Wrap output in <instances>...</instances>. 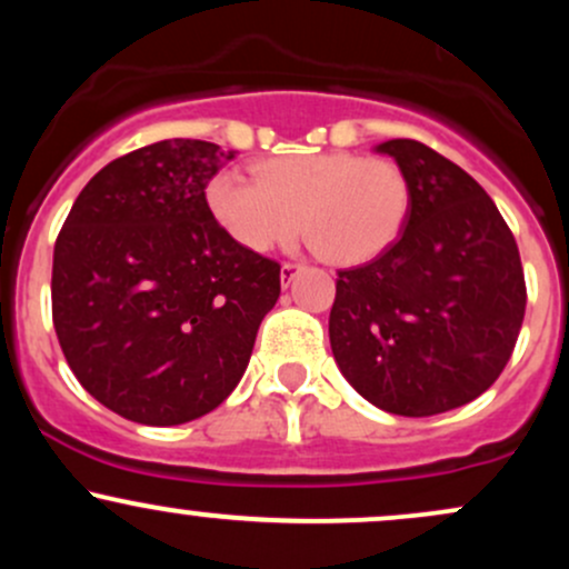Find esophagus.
Instances as JSON below:
<instances>
[{
	"mask_svg": "<svg viewBox=\"0 0 569 569\" xmlns=\"http://www.w3.org/2000/svg\"><path fill=\"white\" fill-rule=\"evenodd\" d=\"M297 272H299V264L286 262L283 267H280V280H283V286H289L291 280H293V276H297Z\"/></svg>",
	"mask_w": 569,
	"mask_h": 569,
	"instance_id": "esophagus-1",
	"label": "esophagus"
}]
</instances>
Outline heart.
I'll return each instance as SVG.
<instances>
[{"instance_id":"1","label":"heart","mask_w":569,"mask_h":569,"mask_svg":"<svg viewBox=\"0 0 569 569\" xmlns=\"http://www.w3.org/2000/svg\"><path fill=\"white\" fill-rule=\"evenodd\" d=\"M211 217L240 248L289 243L299 221L331 264H363L388 251L409 213V181L396 162L352 152L286 154L257 179L221 171L208 181Z\"/></svg>"}]
</instances>
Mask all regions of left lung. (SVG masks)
<instances>
[{
	"instance_id": "1",
	"label": "left lung",
	"mask_w": 569,
	"mask_h": 569,
	"mask_svg": "<svg viewBox=\"0 0 569 569\" xmlns=\"http://www.w3.org/2000/svg\"><path fill=\"white\" fill-rule=\"evenodd\" d=\"M375 152L409 181L401 238L339 270L329 316L339 371L390 415L430 417L500 377L525 321V270L498 206L460 166L420 141Z\"/></svg>"
}]
</instances>
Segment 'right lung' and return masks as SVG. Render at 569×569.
<instances>
[{
  "instance_id": "right-lung-1",
  "label": "right lung",
  "mask_w": 569,
  "mask_h": 569,
  "mask_svg": "<svg viewBox=\"0 0 569 569\" xmlns=\"http://www.w3.org/2000/svg\"><path fill=\"white\" fill-rule=\"evenodd\" d=\"M219 143L168 139L103 166L53 251V326L96 401L141 426L208 415L240 382L280 264L217 224Z\"/></svg>"
}]
</instances>
